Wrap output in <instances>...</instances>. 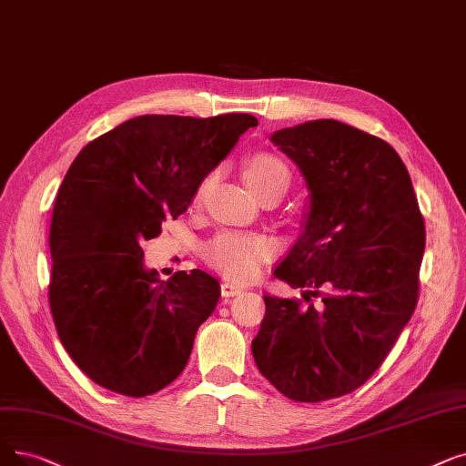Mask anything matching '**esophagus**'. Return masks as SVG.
I'll return each mask as SVG.
<instances>
[{"label":"esophagus","instance_id":"34e87169","mask_svg":"<svg viewBox=\"0 0 466 466\" xmlns=\"http://www.w3.org/2000/svg\"><path fill=\"white\" fill-rule=\"evenodd\" d=\"M239 293H244V288L236 286V283H230V281H222L220 283V295L222 297H236Z\"/></svg>","mask_w":466,"mask_h":466}]
</instances>
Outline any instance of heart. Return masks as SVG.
<instances>
[{
  "label": "heart",
  "instance_id": "1",
  "mask_svg": "<svg viewBox=\"0 0 466 466\" xmlns=\"http://www.w3.org/2000/svg\"><path fill=\"white\" fill-rule=\"evenodd\" d=\"M244 175L253 190L265 199L268 196H283L291 187V169L281 157L270 152H257L244 161ZM211 177L199 185L196 204L204 201ZM276 251L274 241L255 232L225 230L213 236L206 248L204 257L209 265L220 270L234 281H248L258 274L262 262Z\"/></svg>",
  "mask_w": 466,
  "mask_h": 466
}]
</instances>
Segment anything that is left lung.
<instances>
[{
    "label": "left lung",
    "instance_id": "8db88e82",
    "mask_svg": "<svg viewBox=\"0 0 466 466\" xmlns=\"http://www.w3.org/2000/svg\"><path fill=\"white\" fill-rule=\"evenodd\" d=\"M307 178L310 213L276 278L307 288L265 297L251 342L258 371L295 401L354 392L389 356L419 300L424 220L398 152L335 119L276 131ZM310 296H319L314 308Z\"/></svg>",
    "mask_w": 466,
    "mask_h": 466
}]
</instances>
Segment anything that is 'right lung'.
<instances>
[{"instance_id": "obj_1", "label": "right lung", "mask_w": 466, "mask_h": 466, "mask_svg": "<svg viewBox=\"0 0 466 466\" xmlns=\"http://www.w3.org/2000/svg\"><path fill=\"white\" fill-rule=\"evenodd\" d=\"M257 124L251 114L138 116L74 159L51 217L49 307L63 347L98 387L143 398L183 373L220 286L204 270L157 279L143 241L188 209Z\"/></svg>"}]
</instances>
